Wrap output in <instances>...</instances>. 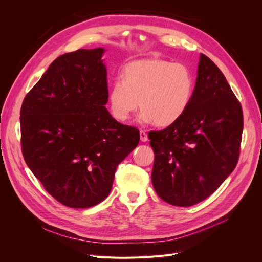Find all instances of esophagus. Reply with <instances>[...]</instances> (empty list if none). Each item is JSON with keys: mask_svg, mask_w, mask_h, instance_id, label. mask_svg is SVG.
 I'll return each instance as SVG.
<instances>
[{"mask_svg": "<svg viewBox=\"0 0 262 262\" xmlns=\"http://www.w3.org/2000/svg\"><path fill=\"white\" fill-rule=\"evenodd\" d=\"M140 139H141L142 142H146L148 140L147 134L145 133V131H143V130L140 131Z\"/></svg>", "mask_w": 262, "mask_h": 262, "instance_id": "obj_1", "label": "esophagus"}]
</instances>
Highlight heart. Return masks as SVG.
<instances>
[{"label": "heart", "mask_w": 262, "mask_h": 262, "mask_svg": "<svg viewBox=\"0 0 262 262\" xmlns=\"http://www.w3.org/2000/svg\"><path fill=\"white\" fill-rule=\"evenodd\" d=\"M194 90L193 75L181 63L161 59L126 64L121 80L109 87L108 105L118 121L125 122L139 107L142 123L168 126L185 115Z\"/></svg>", "instance_id": "obj_1"}]
</instances>
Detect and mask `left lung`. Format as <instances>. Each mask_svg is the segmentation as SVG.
<instances>
[{
    "label": "left lung",
    "instance_id": "8db88e82",
    "mask_svg": "<svg viewBox=\"0 0 262 262\" xmlns=\"http://www.w3.org/2000/svg\"><path fill=\"white\" fill-rule=\"evenodd\" d=\"M243 126L238 99L221 70L201 53L187 112L166 129L148 133L156 193L176 207L207 199L236 167Z\"/></svg>",
    "mask_w": 262,
    "mask_h": 262
}]
</instances>
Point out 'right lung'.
Segmentation results:
<instances>
[{"label":"right lung","instance_id":"add662e5","mask_svg":"<svg viewBox=\"0 0 262 262\" xmlns=\"http://www.w3.org/2000/svg\"><path fill=\"white\" fill-rule=\"evenodd\" d=\"M104 48L60 55L20 109L21 150L29 169L55 200L87 209L106 199L115 172L137 147L140 132L106 108Z\"/></svg>","mask_w":262,"mask_h":262}]
</instances>
